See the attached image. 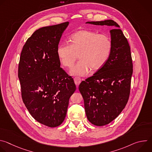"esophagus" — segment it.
I'll return each mask as SVG.
<instances>
[{
  "label": "esophagus",
  "mask_w": 152,
  "mask_h": 152,
  "mask_svg": "<svg viewBox=\"0 0 152 152\" xmlns=\"http://www.w3.org/2000/svg\"><path fill=\"white\" fill-rule=\"evenodd\" d=\"M74 80H75V84H76L77 86H78V85L80 84V83L81 82V79H80L79 77H75L74 78Z\"/></svg>",
  "instance_id": "esophagus-1"
}]
</instances>
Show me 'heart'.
I'll return each instance as SVG.
<instances>
[{"label":"heart","instance_id":"heart-1","mask_svg":"<svg viewBox=\"0 0 152 152\" xmlns=\"http://www.w3.org/2000/svg\"><path fill=\"white\" fill-rule=\"evenodd\" d=\"M71 45L62 42L58 46L57 54L64 66L71 68L78 58L80 60L71 70L73 75L83 76L90 69H101L109 58L112 41L106 35L81 30L73 34L70 38Z\"/></svg>","mask_w":152,"mask_h":152}]
</instances>
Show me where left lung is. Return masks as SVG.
Returning <instances> with one entry per match:
<instances>
[{
  "mask_svg": "<svg viewBox=\"0 0 152 152\" xmlns=\"http://www.w3.org/2000/svg\"><path fill=\"white\" fill-rule=\"evenodd\" d=\"M86 23L114 27L110 31L112 49L109 58L93 76L82 81L79 86L86 117L93 124L102 126L117 118L128 102L132 59L127 39L115 21L107 20Z\"/></svg>",
  "mask_w": 152,
  "mask_h": 152,
  "instance_id": "8db88e82",
  "label": "left lung"
}]
</instances>
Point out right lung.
<instances>
[{"instance_id": "add662e5", "label": "right lung", "mask_w": 152, "mask_h": 152, "mask_svg": "<svg viewBox=\"0 0 152 152\" xmlns=\"http://www.w3.org/2000/svg\"><path fill=\"white\" fill-rule=\"evenodd\" d=\"M69 22L42 27L29 37L21 50L18 68L21 97L32 117L50 127L62 124L74 80L60 67L59 42Z\"/></svg>"}]
</instances>
